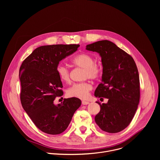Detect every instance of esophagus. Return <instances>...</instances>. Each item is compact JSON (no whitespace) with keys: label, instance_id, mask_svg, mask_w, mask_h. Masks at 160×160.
I'll use <instances>...</instances> for the list:
<instances>
[{"label":"esophagus","instance_id":"34e87169","mask_svg":"<svg viewBox=\"0 0 160 160\" xmlns=\"http://www.w3.org/2000/svg\"><path fill=\"white\" fill-rule=\"evenodd\" d=\"M82 104L83 105H87V104H89V102L88 101H82Z\"/></svg>","mask_w":160,"mask_h":160}]
</instances>
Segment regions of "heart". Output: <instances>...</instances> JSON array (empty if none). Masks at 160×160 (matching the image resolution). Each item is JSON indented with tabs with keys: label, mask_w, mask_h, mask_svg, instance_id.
I'll return each instance as SVG.
<instances>
[{
	"label": "heart",
	"mask_w": 160,
	"mask_h": 160,
	"mask_svg": "<svg viewBox=\"0 0 160 160\" xmlns=\"http://www.w3.org/2000/svg\"><path fill=\"white\" fill-rule=\"evenodd\" d=\"M72 62L75 66L83 68V78L96 79L100 75L101 70L99 65L95 63L94 58L89 54H78L72 59ZM56 72L62 82H70V70L65 65L58 64L56 68ZM92 88V86L88 82L75 83L67 89L66 94L69 97L86 99Z\"/></svg>",
	"instance_id": "1"
}]
</instances>
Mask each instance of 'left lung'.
I'll return each instance as SVG.
<instances>
[{
	"label": "left lung",
	"mask_w": 160,
	"mask_h": 160,
	"mask_svg": "<svg viewBox=\"0 0 160 160\" xmlns=\"http://www.w3.org/2000/svg\"><path fill=\"white\" fill-rule=\"evenodd\" d=\"M87 51L101 57L102 82L96 88V98L108 99L101 104L95 122L103 131L118 133L132 120L140 99L138 68L131 56L111 41L104 40L87 45Z\"/></svg>",
	"instance_id": "left-lung-1"
}]
</instances>
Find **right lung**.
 I'll list each match as a JSON object with an SVG mask.
<instances>
[{
  "instance_id": "obj_1",
  "label": "right lung",
  "mask_w": 160,
  "mask_h": 160,
  "mask_svg": "<svg viewBox=\"0 0 160 160\" xmlns=\"http://www.w3.org/2000/svg\"><path fill=\"white\" fill-rule=\"evenodd\" d=\"M79 46L78 44L43 45L35 49L19 68L22 106L36 127L46 133L63 132L82 104L77 98L64 99L57 105L54 103L57 96L63 94L56 68L59 61L77 51Z\"/></svg>"
}]
</instances>
